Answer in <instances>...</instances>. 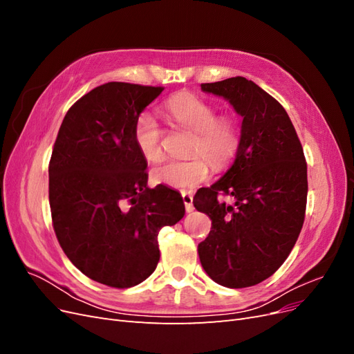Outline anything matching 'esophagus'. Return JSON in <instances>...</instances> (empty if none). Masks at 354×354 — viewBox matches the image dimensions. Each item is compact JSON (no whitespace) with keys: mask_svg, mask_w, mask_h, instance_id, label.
<instances>
[{"mask_svg":"<svg viewBox=\"0 0 354 354\" xmlns=\"http://www.w3.org/2000/svg\"><path fill=\"white\" fill-rule=\"evenodd\" d=\"M181 196H183V202H185V207L187 212L194 211V195L190 194V192H181Z\"/></svg>","mask_w":354,"mask_h":354,"instance_id":"obj_1","label":"esophagus"}]
</instances>
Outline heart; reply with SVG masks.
<instances>
[{
	"label": "heart",
	"mask_w": 354,
	"mask_h": 354,
	"mask_svg": "<svg viewBox=\"0 0 354 354\" xmlns=\"http://www.w3.org/2000/svg\"><path fill=\"white\" fill-rule=\"evenodd\" d=\"M164 113L171 125L192 131L187 149L192 158L167 160L155 167L152 180L156 185L194 189L209 178V164L216 169H223L236 156L241 143L238 121L232 115H217L216 104L209 100L181 91L165 102ZM133 136L138 153L147 162H158L162 158L164 130L151 112L143 111L137 115Z\"/></svg>",
	"instance_id": "obj_1"
}]
</instances>
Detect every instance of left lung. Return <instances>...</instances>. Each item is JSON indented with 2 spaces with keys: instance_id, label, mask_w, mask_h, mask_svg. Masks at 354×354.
I'll list each match as a JSON object with an SVG mask.
<instances>
[{
  "instance_id": "8db88e82",
  "label": "left lung",
  "mask_w": 354,
  "mask_h": 354,
  "mask_svg": "<svg viewBox=\"0 0 354 354\" xmlns=\"http://www.w3.org/2000/svg\"><path fill=\"white\" fill-rule=\"evenodd\" d=\"M227 99L243 118L230 169L196 192L194 205L211 218L198 245L203 270L227 288L254 286L270 277L292 251L307 205V162L283 106L243 77L201 84ZM232 196V206L219 196Z\"/></svg>"
}]
</instances>
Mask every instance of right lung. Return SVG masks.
I'll return each instance as SVG.
<instances>
[{"label":"right lung","instance_id":"1","mask_svg":"<svg viewBox=\"0 0 354 354\" xmlns=\"http://www.w3.org/2000/svg\"><path fill=\"white\" fill-rule=\"evenodd\" d=\"M164 87L108 82L75 102L48 164L53 229L72 264L90 279L131 288L159 261L158 233L185 217L180 194L149 189L134 121Z\"/></svg>","mask_w":354,"mask_h":354}]
</instances>
